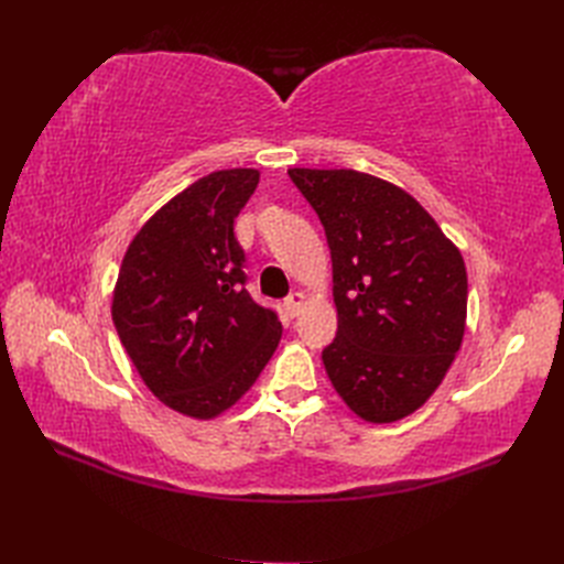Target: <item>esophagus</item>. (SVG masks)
<instances>
[{
    "label": "esophagus",
    "instance_id": "34e87169",
    "mask_svg": "<svg viewBox=\"0 0 564 564\" xmlns=\"http://www.w3.org/2000/svg\"><path fill=\"white\" fill-rule=\"evenodd\" d=\"M303 301H305V296L301 294V292H294V294H289L286 299H284V305H286V311H289V315H299L301 313V308H303Z\"/></svg>",
    "mask_w": 564,
    "mask_h": 564
}]
</instances>
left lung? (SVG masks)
Returning a JSON list of instances; mask_svg holds the SVG:
<instances>
[{"mask_svg":"<svg viewBox=\"0 0 564 564\" xmlns=\"http://www.w3.org/2000/svg\"><path fill=\"white\" fill-rule=\"evenodd\" d=\"M327 235L338 332L322 362L357 416L412 414L445 379L466 329L458 249L402 187L352 169H289Z\"/></svg>","mask_w":564,"mask_h":564,"instance_id":"left-lung-1","label":"left lung"}]
</instances>
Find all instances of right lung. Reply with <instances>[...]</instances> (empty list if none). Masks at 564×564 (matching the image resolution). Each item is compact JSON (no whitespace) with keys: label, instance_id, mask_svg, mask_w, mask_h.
<instances>
[{"label":"right lung","instance_id":"right-lung-1","mask_svg":"<svg viewBox=\"0 0 564 564\" xmlns=\"http://www.w3.org/2000/svg\"><path fill=\"white\" fill-rule=\"evenodd\" d=\"M256 185V169L187 185L133 237L119 268V340L145 386L195 419L240 400L282 338L278 311L247 292V256L235 237Z\"/></svg>","mask_w":564,"mask_h":564}]
</instances>
